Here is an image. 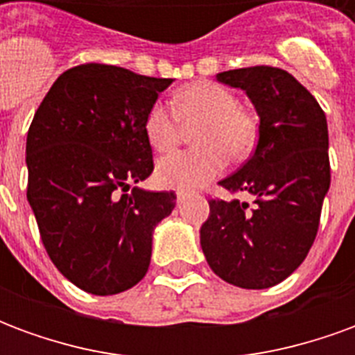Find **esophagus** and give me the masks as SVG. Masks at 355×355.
Wrapping results in <instances>:
<instances>
[{
	"instance_id": "obj_1",
	"label": "esophagus",
	"mask_w": 355,
	"mask_h": 355,
	"mask_svg": "<svg viewBox=\"0 0 355 355\" xmlns=\"http://www.w3.org/2000/svg\"><path fill=\"white\" fill-rule=\"evenodd\" d=\"M190 198V193L188 192H177V201L178 203H182V201H186Z\"/></svg>"
}]
</instances>
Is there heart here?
<instances>
[{"mask_svg": "<svg viewBox=\"0 0 355 355\" xmlns=\"http://www.w3.org/2000/svg\"><path fill=\"white\" fill-rule=\"evenodd\" d=\"M173 113L154 104L144 117V135L155 152H169L182 137V127L192 129L196 148L162 157L155 178L165 188L193 190L220 175L230 155L241 159L257 144V121L238 108L232 91L211 81H198L173 94Z\"/></svg>", "mask_w": 355, "mask_h": 355, "instance_id": "b5f03b06", "label": "heart"}]
</instances>
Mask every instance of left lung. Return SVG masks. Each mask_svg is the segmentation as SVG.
Returning <instances> with one entry per match:
<instances>
[{"label": "left lung", "instance_id": "8db88e82", "mask_svg": "<svg viewBox=\"0 0 355 355\" xmlns=\"http://www.w3.org/2000/svg\"><path fill=\"white\" fill-rule=\"evenodd\" d=\"M245 91L259 114L254 154L220 180L247 201L211 200L200 241L209 266L241 289H268L297 270L312 247L331 184L323 110L291 73L251 66L216 73Z\"/></svg>", "mask_w": 355, "mask_h": 355}]
</instances>
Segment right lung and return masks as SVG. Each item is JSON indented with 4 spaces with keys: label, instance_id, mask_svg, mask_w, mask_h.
<instances>
[{
    "label": "right lung",
    "instance_id": "right-lung-1",
    "mask_svg": "<svg viewBox=\"0 0 355 355\" xmlns=\"http://www.w3.org/2000/svg\"><path fill=\"white\" fill-rule=\"evenodd\" d=\"M171 83L119 66H76L58 76L32 119L28 203L53 264L87 293L137 285L155 226L175 209V192H129L154 171L144 117Z\"/></svg>",
    "mask_w": 355,
    "mask_h": 355
}]
</instances>
